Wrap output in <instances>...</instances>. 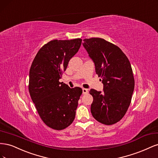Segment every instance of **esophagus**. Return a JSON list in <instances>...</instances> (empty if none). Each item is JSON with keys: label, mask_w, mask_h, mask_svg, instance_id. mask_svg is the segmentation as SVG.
Segmentation results:
<instances>
[{"label": "esophagus", "mask_w": 158, "mask_h": 158, "mask_svg": "<svg viewBox=\"0 0 158 158\" xmlns=\"http://www.w3.org/2000/svg\"><path fill=\"white\" fill-rule=\"evenodd\" d=\"M82 92H83V94L85 95V94H87L88 93V89L83 88L82 89Z\"/></svg>", "instance_id": "esophagus-1"}]
</instances>
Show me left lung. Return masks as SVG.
Listing matches in <instances>:
<instances>
[{
  "label": "left lung",
  "instance_id": "8db88e82",
  "mask_svg": "<svg viewBox=\"0 0 158 158\" xmlns=\"http://www.w3.org/2000/svg\"><path fill=\"white\" fill-rule=\"evenodd\" d=\"M83 45L102 78L103 92L92 89L94 98L91 113L95 120L111 125L125 116L135 88V78L129 60L122 50L104 39H84Z\"/></svg>",
  "mask_w": 158,
  "mask_h": 158
}]
</instances>
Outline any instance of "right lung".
<instances>
[{"label": "right lung", "instance_id": "1", "mask_svg": "<svg viewBox=\"0 0 158 158\" xmlns=\"http://www.w3.org/2000/svg\"><path fill=\"white\" fill-rule=\"evenodd\" d=\"M81 39L52 40L37 52L30 70L29 92L45 125L60 131L73 123L82 89L60 82L69 62L80 49Z\"/></svg>", "mask_w": 158, "mask_h": 158}]
</instances>
